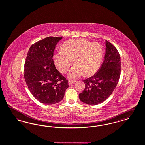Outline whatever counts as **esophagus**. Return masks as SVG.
Here are the masks:
<instances>
[{
    "label": "esophagus",
    "mask_w": 145,
    "mask_h": 145,
    "mask_svg": "<svg viewBox=\"0 0 145 145\" xmlns=\"http://www.w3.org/2000/svg\"><path fill=\"white\" fill-rule=\"evenodd\" d=\"M75 82H76V81H75V80H69V85H71V84H72V83H74Z\"/></svg>",
    "instance_id": "34e87169"
}]
</instances>
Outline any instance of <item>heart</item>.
Here are the masks:
<instances>
[{"mask_svg":"<svg viewBox=\"0 0 145 145\" xmlns=\"http://www.w3.org/2000/svg\"><path fill=\"white\" fill-rule=\"evenodd\" d=\"M61 50L53 56L56 66L61 73H66L72 64L68 77L75 79L81 75H94L100 67L103 58V49L99 43L84 39L69 40L63 44Z\"/></svg>","mask_w":145,"mask_h":145,"instance_id":"heart-1","label":"heart"}]
</instances>
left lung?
I'll list each match as a JSON object with an SVG mask.
<instances>
[{"instance_id": "left-lung-1", "label": "left lung", "mask_w": 145, "mask_h": 145, "mask_svg": "<svg viewBox=\"0 0 145 145\" xmlns=\"http://www.w3.org/2000/svg\"><path fill=\"white\" fill-rule=\"evenodd\" d=\"M104 61L100 69L92 76L84 80L85 88L79 94L82 102L96 105L106 100L117 85L121 72L120 57L118 51L105 40Z\"/></svg>"}]
</instances>
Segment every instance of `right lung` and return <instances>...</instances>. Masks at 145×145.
I'll return each instance as SVG.
<instances>
[{
  "label": "right lung",
  "mask_w": 145,
  "mask_h": 145,
  "mask_svg": "<svg viewBox=\"0 0 145 145\" xmlns=\"http://www.w3.org/2000/svg\"><path fill=\"white\" fill-rule=\"evenodd\" d=\"M62 37L50 36L30 46L25 58L24 77L31 94L40 103L53 105L64 98L68 80L55 67V46Z\"/></svg>",
  "instance_id": "add662e5"
}]
</instances>
